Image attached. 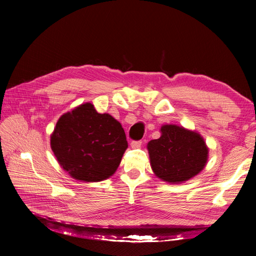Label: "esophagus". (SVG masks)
Here are the masks:
<instances>
[{
    "label": "esophagus",
    "mask_w": 256,
    "mask_h": 256,
    "mask_svg": "<svg viewBox=\"0 0 256 256\" xmlns=\"http://www.w3.org/2000/svg\"><path fill=\"white\" fill-rule=\"evenodd\" d=\"M142 145V141H132L130 144V146L132 147V148H140Z\"/></svg>",
    "instance_id": "esophagus-1"
}]
</instances>
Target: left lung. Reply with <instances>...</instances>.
I'll use <instances>...</instances> for the list:
<instances>
[{
  "label": "left lung",
  "instance_id": "left-lung-1",
  "mask_svg": "<svg viewBox=\"0 0 256 256\" xmlns=\"http://www.w3.org/2000/svg\"><path fill=\"white\" fill-rule=\"evenodd\" d=\"M161 136L147 144L150 166L160 180L180 184L198 175L205 168L208 148L196 131L176 125H164Z\"/></svg>",
  "mask_w": 256,
  "mask_h": 256
}]
</instances>
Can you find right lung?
<instances>
[{"instance_id": "1", "label": "right lung", "mask_w": 256, "mask_h": 256, "mask_svg": "<svg viewBox=\"0 0 256 256\" xmlns=\"http://www.w3.org/2000/svg\"><path fill=\"white\" fill-rule=\"evenodd\" d=\"M128 143L120 124L90 102L60 118L51 148L60 166L76 180L102 182L118 170Z\"/></svg>"}]
</instances>
